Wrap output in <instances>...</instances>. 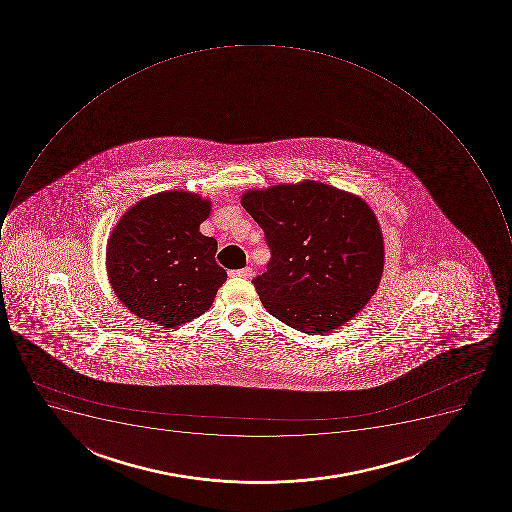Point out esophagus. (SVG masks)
I'll return each instance as SVG.
<instances>
[{"label": "esophagus", "instance_id": "34e87169", "mask_svg": "<svg viewBox=\"0 0 512 512\" xmlns=\"http://www.w3.org/2000/svg\"><path fill=\"white\" fill-rule=\"evenodd\" d=\"M232 274L237 275V277L250 278L253 275V269L245 267V269L234 270Z\"/></svg>", "mask_w": 512, "mask_h": 512}]
</instances>
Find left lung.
Wrapping results in <instances>:
<instances>
[{
	"label": "left lung",
	"mask_w": 512,
	"mask_h": 512,
	"mask_svg": "<svg viewBox=\"0 0 512 512\" xmlns=\"http://www.w3.org/2000/svg\"><path fill=\"white\" fill-rule=\"evenodd\" d=\"M242 206L270 248L267 270L254 278V288L280 322L302 333H330L376 293L383 234L362 198L302 181L248 190Z\"/></svg>",
	"instance_id": "8db88e82"
}]
</instances>
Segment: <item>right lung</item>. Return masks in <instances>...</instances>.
<instances>
[{
	"instance_id": "add662e5",
	"label": "right lung",
	"mask_w": 512,
	"mask_h": 512,
	"mask_svg": "<svg viewBox=\"0 0 512 512\" xmlns=\"http://www.w3.org/2000/svg\"><path fill=\"white\" fill-rule=\"evenodd\" d=\"M211 203L168 190L131 206L107 243L110 285L137 317L174 328L205 314L227 272L218 242L200 232Z\"/></svg>"
}]
</instances>
